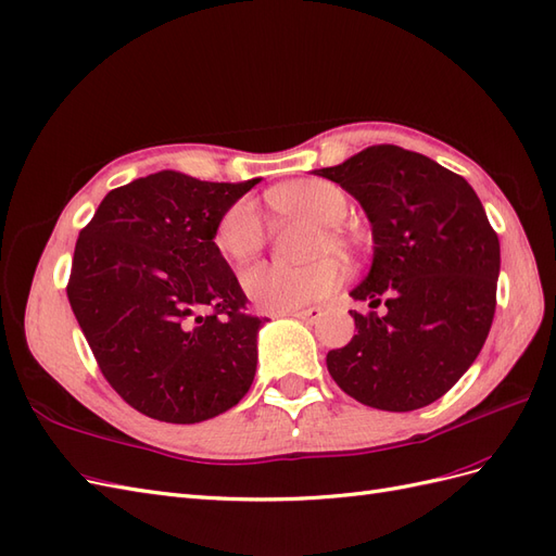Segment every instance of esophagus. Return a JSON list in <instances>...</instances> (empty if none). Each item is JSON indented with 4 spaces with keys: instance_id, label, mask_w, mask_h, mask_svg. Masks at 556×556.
<instances>
[{
    "instance_id": "obj_1",
    "label": "esophagus",
    "mask_w": 556,
    "mask_h": 556,
    "mask_svg": "<svg viewBox=\"0 0 556 556\" xmlns=\"http://www.w3.org/2000/svg\"><path fill=\"white\" fill-rule=\"evenodd\" d=\"M323 315V308L320 306H311V308H302V311H296L294 313V318H299V320H304V323H315Z\"/></svg>"
}]
</instances>
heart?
<instances>
[{
    "mask_svg": "<svg viewBox=\"0 0 556 556\" xmlns=\"http://www.w3.org/2000/svg\"><path fill=\"white\" fill-rule=\"evenodd\" d=\"M271 203L280 213L304 215L320 222V233L313 236L306 250L311 262L304 264H257L241 276L250 302L266 313H292L315 299H323L341 282V266L332 257H315L327 250L346 252L349 236L337 222L346 217L349 201L343 191L323 179H299L276 189ZM266 243V227L257 203L238 199L219 215L215 224V248L231 262H248Z\"/></svg>",
    "mask_w": 556,
    "mask_h": 556,
    "instance_id": "1",
    "label": "heart"
}]
</instances>
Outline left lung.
Returning <instances> with one entry per match:
<instances>
[{
  "mask_svg": "<svg viewBox=\"0 0 556 556\" xmlns=\"http://www.w3.org/2000/svg\"><path fill=\"white\" fill-rule=\"evenodd\" d=\"M359 201L374 262L351 292L357 334L327 353L343 393L374 409L414 412L440 400L482 351L496 313L498 233L475 189L432 159L374 144L315 170Z\"/></svg>",
  "mask_w": 556,
  "mask_h": 556,
  "instance_id": "left-lung-1",
  "label": "left lung"
}]
</instances>
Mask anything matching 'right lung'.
Returning <instances> with one entry per match:
<instances>
[{
	"mask_svg": "<svg viewBox=\"0 0 556 556\" xmlns=\"http://www.w3.org/2000/svg\"><path fill=\"white\" fill-rule=\"evenodd\" d=\"M257 182L161 170L112 189L79 231L70 306L102 377L149 418L201 424L252 386L266 318L248 313L215 224Z\"/></svg>",
	"mask_w": 556,
	"mask_h": 556,
	"instance_id": "right-lung-1",
	"label": "right lung"
}]
</instances>
